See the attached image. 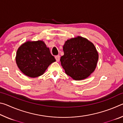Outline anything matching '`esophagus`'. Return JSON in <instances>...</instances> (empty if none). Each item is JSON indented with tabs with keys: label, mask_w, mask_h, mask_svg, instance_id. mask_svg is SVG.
Instances as JSON below:
<instances>
[{
	"label": "esophagus",
	"mask_w": 123,
	"mask_h": 123,
	"mask_svg": "<svg viewBox=\"0 0 123 123\" xmlns=\"http://www.w3.org/2000/svg\"><path fill=\"white\" fill-rule=\"evenodd\" d=\"M55 59H56V60L57 62H59L60 61V56L59 55L56 56Z\"/></svg>",
	"instance_id": "34e87169"
}]
</instances>
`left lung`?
Wrapping results in <instances>:
<instances>
[{
  "label": "left lung",
  "mask_w": 123,
  "mask_h": 123,
  "mask_svg": "<svg viewBox=\"0 0 123 123\" xmlns=\"http://www.w3.org/2000/svg\"><path fill=\"white\" fill-rule=\"evenodd\" d=\"M64 55L60 59L67 75L75 80L86 79L94 71L98 53L93 43L84 37L77 36L65 42Z\"/></svg>",
  "instance_id": "1"
}]
</instances>
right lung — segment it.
Here are the masks:
<instances>
[{
	"label": "right lung",
	"instance_id": "1",
	"mask_svg": "<svg viewBox=\"0 0 123 123\" xmlns=\"http://www.w3.org/2000/svg\"><path fill=\"white\" fill-rule=\"evenodd\" d=\"M55 61L43 41H26L17 51V65L23 73L30 78L43 75L50 64Z\"/></svg>",
	"mask_w": 123,
	"mask_h": 123
}]
</instances>
